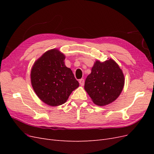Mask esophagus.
Returning <instances> with one entry per match:
<instances>
[{"mask_svg": "<svg viewBox=\"0 0 154 154\" xmlns=\"http://www.w3.org/2000/svg\"><path fill=\"white\" fill-rule=\"evenodd\" d=\"M79 83H80V84L81 86H83V85H84V83H85L84 79H80V80H79Z\"/></svg>", "mask_w": 154, "mask_h": 154, "instance_id": "esophagus-1", "label": "esophagus"}]
</instances>
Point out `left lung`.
I'll use <instances>...</instances> for the list:
<instances>
[{
  "label": "left lung",
  "instance_id": "obj_1",
  "mask_svg": "<svg viewBox=\"0 0 154 154\" xmlns=\"http://www.w3.org/2000/svg\"><path fill=\"white\" fill-rule=\"evenodd\" d=\"M124 84L122 70L110 58L103 62L96 61L86 78L84 88L94 104L105 106L118 98Z\"/></svg>",
  "mask_w": 154,
  "mask_h": 154
}]
</instances>
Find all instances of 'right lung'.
<instances>
[{"instance_id": "1", "label": "right lung", "mask_w": 154, "mask_h": 154, "mask_svg": "<svg viewBox=\"0 0 154 154\" xmlns=\"http://www.w3.org/2000/svg\"><path fill=\"white\" fill-rule=\"evenodd\" d=\"M65 55L57 49L48 51L34 63L31 85L40 100L49 106L65 103L79 87L72 71L66 66Z\"/></svg>"}]
</instances>
